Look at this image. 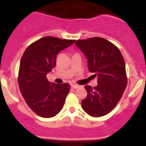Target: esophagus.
Masks as SVG:
<instances>
[{"label": "esophagus", "mask_w": 146, "mask_h": 146, "mask_svg": "<svg viewBox=\"0 0 146 146\" xmlns=\"http://www.w3.org/2000/svg\"><path fill=\"white\" fill-rule=\"evenodd\" d=\"M71 87L73 88H75V89H76V88H79V87H80V86H79V85H78V84H72Z\"/></svg>", "instance_id": "34e87169"}]
</instances>
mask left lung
Segmentation results:
<instances>
[{
	"label": "left lung",
	"mask_w": 146,
	"mask_h": 146,
	"mask_svg": "<svg viewBox=\"0 0 146 146\" xmlns=\"http://www.w3.org/2000/svg\"><path fill=\"white\" fill-rule=\"evenodd\" d=\"M75 44L88 60L89 71L98 76V86H85L82 107L94 117L104 116L116 106L127 85L125 62L119 49L104 38L78 40Z\"/></svg>",
	"instance_id": "8db88e82"
}]
</instances>
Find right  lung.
Returning <instances> with one entry per match:
<instances>
[{
    "mask_svg": "<svg viewBox=\"0 0 146 146\" xmlns=\"http://www.w3.org/2000/svg\"><path fill=\"white\" fill-rule=\"evenodd\" d=\"M75 41L46 36L30 44L22 56L18 79L20 90L29 108L40 117H53L62 109L70 84L51 83L46 74L56 66L58 53Z\"/></svg>",
    "mask_w": 146,
    "mask_h": 146,
    "instance_id": "right-lung-1",
    "label": "right lung"
}]
</instances>
